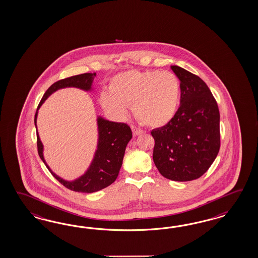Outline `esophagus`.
<instances>
[{"instance_id":"1","label":"esophagus","mask_w":258,"mask_h":258,"mask_svg":"<svg viewBox=\"0 0 258 258\" xmlns=\"http://www.w3.org/2000/svg\"><path fill=\"white\" fill-rule=\"evenodd\" d=\"M132 130H133V135L134 136H138V135H140L143 133V131L140 130V128H138V127H136L135 125H132Z\"/></svg>"}]
</instances>
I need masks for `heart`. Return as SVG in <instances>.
Listing matches in <instances>:
<instances>
[{"instance_id": "1", "label": "heart", "mask_w": 258, "mask_h": 258, "mask_svg": "<svg viewBox=\"0 0 258 258\" xmlns=\"http://www.w3.org/2000/svg\"><path fill=\"white\" fill-rule=\"evenodd\" d=\"M180 97V81L171 72L126 71L112 78L110 91L102 92L100 102L116 117L125 116L133 106L141 122L161 127L175 116Z\"/></svg>"}]
</instances>
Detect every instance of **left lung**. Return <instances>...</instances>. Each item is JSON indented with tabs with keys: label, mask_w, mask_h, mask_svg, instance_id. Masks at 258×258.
I'll list each match as a JSON object with an SVG mask.
<instances>
[{
	"label": "left lung",
	"mask_w": 258,
	"mask_h": 258,
	"mask_svg": "<svg viewBox=\"0 0 258 258\" xmlns=\"http://www.w3.org/2000/svg\"><path fill=\"white\" fill-rule=\"evenodd\" d=\"M171 69L180 80V108L168 124L151 132L153 161L164 178L188 181L202 177L218 156L219 108L202 78L177 65Z\"/></svg>",
	"instance_id": "8db88e82"
}]
</instances>
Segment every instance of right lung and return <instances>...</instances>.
<instances>
[{
    "label": "right lung",
    "instance_id": "obj_1",
    "mask_svg": "<svg viewBox=\"0 0 258 258\" xmlns=\"http://www.w3.org/2000/svg\"><path fill=\"white\" fill-rule=\"evenodd\" d=\"M96 74H82L71 78H64L49 87L39 102L35 114V125L37 130L38 152L42 162L51 174L65 187L82 193H93L110 185L116 180L120 168L123 164L125 148L133 138L130 125L125 123L109 121L97 115V146L94 158L86 171L74 180H66L57 176L49 167L43 156V145L39 138L37 128V118L39 109L47 98L56 91L64 88H78L85 92L93 91V81Z\"/></svg>",
    "mask_w": 258,
    "mask_h": 258
}]
</instances>
